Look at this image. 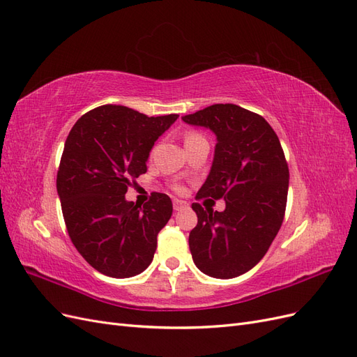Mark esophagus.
Returning <instances> with one entry per match:
<instances>
[{"label": "esophagus", "mask_w": 357, "mask_h": 357, "mask_svg": "<svg viewBox=\"0 0 357 357\" xmlns=\"http://www.w3.org/2000/svg\"><path fill=\"white\" fill-rule=\"evenodd\" d=\"M172 207H174L176 211H181L183 208L188 207V202L181 201V199H174V201H172Z\"/></svg>", "instance_id": "34e87169"}]
</instances>
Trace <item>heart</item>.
<instances>
[{
    "label": "heart",
    "mask_w": 357,
    "mask_h": 357,
    "mask_svg": "<svg viewBox=\"0 0 357 357\" xmlns=\"http://www.w3.org/2000/svg\"><path fill=\"white\" fill-rule=\"evenodd\" d=\"M190 137H193V135H190Z\"/></svg>",
    "instance_id": "obj_1"
}]
</instances>
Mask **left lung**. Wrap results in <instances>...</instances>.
<instances>
[{"label":"left lung","instance_id":"8db88e82","mask_svg":"<svg viewBox=\"0 0 357 357\" xmlns=\"http://www.w3.org/2000/svg\"><path fill=\"white\" fill-rule=\"evenodd\" d=\"M181 119L218 139L197 198L226 204L223 211L192 204L198 215L189 234L192 259L210 277H238L265 256L283 223L289 168L282 144L262 116L235 104H214Z\"/></svg>","mask_w":357,"mask_h":357}]
</instances>
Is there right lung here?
Instances as JSON below:
<instances>
[{
  "mask_svg": "<svg viewBox=\"0 0 357 357\" xmlns=\"http://www.w3.org/2000/svg\"><path fill=\"white\" fill-rule=\"evenodd\" d=\"M178 114L149 117L125 105H101L70 131L56 177L73 244L96 271L134 277L152 264L172 202L153 192L143 207L126 201L129 180L147 171L156 139Z\"/></svg>",
  "mask_w": 357,
  "mask_h": 357,
  "instance_id": "add662e5",
  "label": "right lung"
}]
</instances>
